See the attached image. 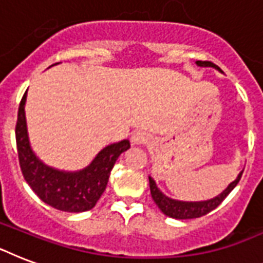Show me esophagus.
Returning a JSON list of instances; mask_svg holds the SVG:
<instances>
[{
    "label": "esophagus",
    "mask_w": 263,
    "mask_h": 263,
    "mask_svg": "<svg viewBox=\"0 0 263 263\" xmlns=\"http://www.w3.org/2000/svg\"><path fill=\"white\" fill-rule=\"evenodd\" d=\"M148 135L144 131H136L132 134L131 136V142L132 144H144L148 142Z\"/></svg>",
    "instance_id": "34e87169"
}]
</instances>
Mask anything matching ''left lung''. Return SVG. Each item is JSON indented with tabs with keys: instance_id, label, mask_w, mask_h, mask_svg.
<instances>
[{
	"instance_id": "1",
	"label": "left lung",
	"mask_w": 263,
	"mask_h": 263,
	"mask_svg": "<svg viewBox=\"0 0 263 263\" xmlns=\"http://www.w3.org/2000/svg\"><path fill=\"white\" fill-rule=\"evenodd\" d=\"M196 65L198 67H212L221 72L220 68L214 65V64L209 63V61H196ZM241 173H243V171L237 175L236 179L233 180L232 183L229 184L228 187L225 188L221 194H218V195L212 198V199L199 200V202H184V200L169 198V196H166L164 192L161 191L160 188L157 187L156 181L150 176H148V183H150V192H152L153 199H154L156 204L160 208V210L164 213L165 216L172 217V218H176V220H190V218L202 217L212 212V210H214L228 196L229 192L236 187L241 177Z\"/></svg>"
}]
</instances>
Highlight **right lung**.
Segmentation results:
<instances>
[{
    "label": "right lung",
    "instance_id": "obj_1",
    "mask_svg": "<svg viewBox=\"0 0 263 263\" xmlns=\"http://www.w3.org/2000/svg\"><path fill=\"white\" fill-rule=\"evenodd\" d=\"M24 94L18 106L16 146L24 179L32 191L51 208L68 213L87 212L97 204L109 181L111 169L121 153L131 147L129 140H120L102 148L86 168L65 172L39 160L31 148L26 120Z\"/></svg>",
    "mask_w": 263,
    "mask_h": 263
}]
</instances>
